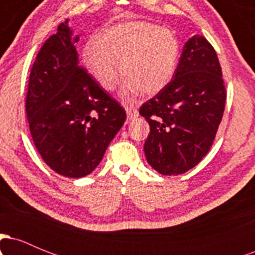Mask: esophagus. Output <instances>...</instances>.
Wrapping results in <instances>:
<instances>
[{"label": "esophagus", "instance_id": "esophagus-1", "mask_svg": "<svg viewBox=\"0 0 255 255\" xmlns=\"http://www.w3.org/2000/svg\"><path fill=\"white\" fill-rule=\"evenodd\" d=\"M125 109H126V113H127L128 119H133L137 116V110L133 104H126Z\"/></svg>", "mask_w": 255, "mask_h": 255}]
</instances>
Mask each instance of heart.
Instances as JSON below:
<instances>
[{"label":"heart","mask_w":255,"mask_h":255,"mask_svg":"<svg viewBox=\"0 0 255 255\" xmlns=\"http://www.w3.org/2000/svg\"><path fill=\"white\" fill-rule=\"evenodd\" d=\"M84 62L96 81L111 91L121 71L124 92L139 90L154 96L170 84L180 57V43L170 30L146 21H126L109 26L84 48Z\"/></svg>","instance_id":"1"}]
</instances>
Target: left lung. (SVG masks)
I'll return each instance as SVG.
<instances>
[{
  "mask_svg": "<svg viewBox=\"0 0 255 255\" xmlns=\"http://www.w3.org/2000/svg\"><path fill=\"white\" fill-rule=\"evenodd\" d=\"M225 98L217 54L195 34L184 44L170 84L139 110L150 125L144 145L148 164L169 176L194 168L212 146Z\"/></svg>",
  "mask_w": 255,
  "mask_h": 255,
  "instance_id": "1",
  "label": "left lung"
}]
</instances>
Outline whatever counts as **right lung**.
<instances>
[{
	"instance_id": "add662e5",
	"label": "right lung",
	"mask_w": 255,
	"mask_h": 255,
	"mask_svg": "<svg viewBox=\"0 0 255 255\" xmlns=\"http://www.w3.org/2000/svg\"><path fill=\"white\" fill-rule=\"evenodd\" d=\"M68 19L45 40L32 66L26 115L43 160L57 174L89 175L126 121V111L79 63Z\"/></svg>"
}]
</instances>
